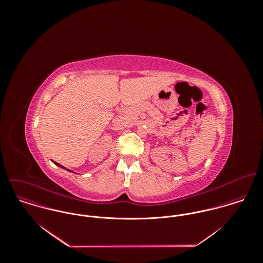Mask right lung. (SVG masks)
Instances as JSON below:
<instances>
[{
	"label": "right lung",
	"mask_w": 263,
	"mask_h": 263,
	"mask_svg": "<svg viewBox=\"0 0 263 263\" xmlns=\"http://www.w3.org/2000/svg\"><path fill=\"white\" fill-rule=\"evenodd\" d=\"M57 166H59V167H61V168H63V169H66L64 166H62L61 164H59V163H57V162H54V161H52ZM67 171H70V172H73V171H71V170H69V169H67Z\"/></svg>",
	"instance_id": "add662e5"
}]
</instances>
